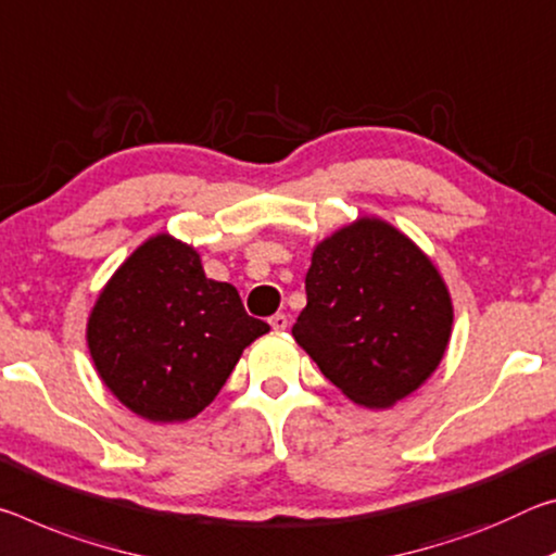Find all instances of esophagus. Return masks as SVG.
<instances>
[{"instance_id":"1","label":"esophagus","mask_w":556,"mask_h":556,"mask_svg":"<svg viewBox=\"0 0 556 556\" xmlns=\"http://www.w3.org/2000/svg\"><path fill=\"white\" fill-rule=\"evenodd\" d=\"M268 323H270V327H273V330H276V332H283V330H288V317H286L283 313L273 315Z\"/></svg>"}]
</instances>
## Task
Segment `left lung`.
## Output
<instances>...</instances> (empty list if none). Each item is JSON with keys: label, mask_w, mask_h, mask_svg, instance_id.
Wrapping results in <instances>:
<instances>
[{"label": "left lung", "mask_w": 556, "mask_h": 556, "mask_svg": "<svg viewBox=\"0 0 556 556\" xmlns=\"http://www.w3.org/2000/svg\"><path fill=\"white\" fill-rule=\"evenodd\" d=\"M293 338L357 406L389 408L429 379L453 330L448 286L404 231L357 216L315 245Z\"/></svg>", "instance_id": "left-lung-1"}]
</instances>
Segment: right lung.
<instances>
[{
	"mask_svg": "<svg viewBox=\"0 0 556 556\" xmlns=\"http://www.w3.org/2000/svg\"><path fill=\"white\" fill-rule=\"evenodd\" d=\"M268 330L245 315L231 283L206 278L194 245L154 233L98 293L86 342L117 402L144 421L179 424L214 402L243 350Z\"/></svg>",
	"mask_w": 556,
	"mask_h": 556,
	"instance_id": "obj_1",
	"label": "right lung"
}]
</instances>
